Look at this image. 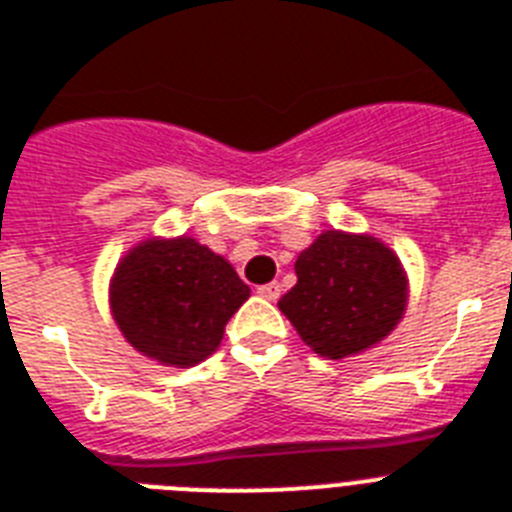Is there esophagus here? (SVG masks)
<instances>
[{
    "instance_id": "34e87169",
    "label": "esophagus",
    "mask_w": 512,
    "mask_h": 512,
    "mask_svg": "<svg viewBox=\"0 0 512 512\" xmlns=\"http://www.w3.org/2000/svg\"><path fill=\"white\" fill-rule=\"evenodd\" d=\"M257 294L263 299H268V302H276L278 297H281V286L273 281V284H263V286H257Z\"/></svg>"
}]
</instances>
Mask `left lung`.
<instances>
[{
	"mask_svg": "<svg viewBox=\"0 0 512 512\" xmlns=\"http://www.w3.org/2000/svg\"><path fill=\"white\" fill-rule=\"evenodd\" d=\"M294 270L297 284L278 307L302 342L328 360L378 344L405 313V270L373 236L326 231L297 257Z\"/></svg>",
	"mask_w": 512,
	"mask_h": 512,
	"instance_id": "obj_1",
	"label": "left lung"
}]
</instances>
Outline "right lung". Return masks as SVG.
Masks as SVG:
<instances>
[{"instance_id": "obj_1", "label": "right lung", "mask_w": 512, "mask_h": 512, "mask_svg": "<svg viewBox=\"0 0 512 512\" xmlns=\"http://www.w3.org/2000/svg\"><path fill=\"white\" fill-rule=\"evenodd\" d=\"M249 286L213 249L181 239H149L115 268L110 305L123 336L165 365H194L218 350L228 318Z\"/></svg>"}]
</instances>
